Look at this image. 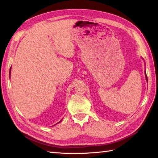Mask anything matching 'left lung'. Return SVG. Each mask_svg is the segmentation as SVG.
<instances>
[{"mask_svg":"<svg viewBox=\"0 0 158 158\" xmlns=\"http://www.w3.org/2000/svg\"><path fill=\"white\" fill-rule=\"evenodd\" d=\"M145 74H146V81H148V78H147V76H146V73Z\"/></svg>","mask_w":158,"mask_h":158,"instance_id":"left-lung-1","label":"left lung"}]
</instances>
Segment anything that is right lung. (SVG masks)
I'll return each mask as SVG.
<instances>
[{
    "mask_svg": "<svg viewBox=\"0 0 158 158\" xmlns=\"http://www.w3.org/2000/svg\"><path fill=\"white\" fill-rule=\"evenodd\" d=\"M10 69H11V68H10ZM60 122H59V123H60Z\"/></svg>",
    "mask_w": 158,
    "mask_h": 158,
    "instance_id": "obj_1",
    "label": "right lung"
}]
</instances>
